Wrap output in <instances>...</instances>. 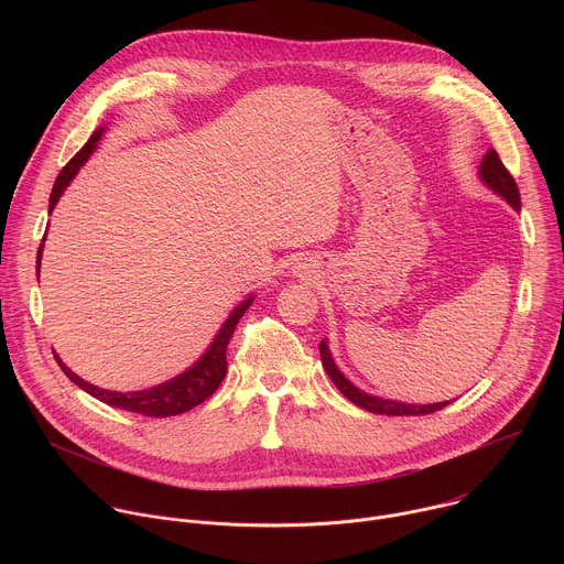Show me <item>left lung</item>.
I'll use <instances>...</instances> for the list:
<instances>
[{
    "label": "left lung",
    "mask_w": 564,
    "mask_h": 564,
    "mask_svg": "<svg viewBox=\"0 0 564 564\" xmlns=\"http://www.w3.org/2000/svg\"><path fill=\"white\" fill-rule=\"evenodd\" d=\"M479 178L489 189H494L498 196H502L516 212H520V192L518 185L513 181V176L509 174V170L502 165V160L498 155L496 149H489V153L485 155L479 165ZM318 352H321V364H324L326 372L330 375V379L335 381V386L341 390V394L346 399H350L355 406L375 413V415H392V417H404V415H429L435 411H442L444 406L453 404V401H437V404H406V401H392V399H381L375 394H368L364 390H359L355 383H350L344 372L337 368L328 344L321 341L318 344Z\"/></svg>",
    "instance_id": "left-lung-1"
}]
</instances>
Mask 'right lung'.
Segmentation results:
<instances>
[{
    "label": "right lung",
    "mask_w": 564,
    "mask_h": 564,
    "mask_svg": "<svg viewBox=\"0 0 564 564\" xmlns=\"http://www.w3.org/2000/svg\"><path fill=\"white\" fill-rule=\"evenodd\" d=\"M105 133V127L96 129L94 135L87 140V144L79 149L68 163L66 167L59 172V176L55 178L53 192H51V200H48V214L55 209L59 196L64 194V189L68 187V183L75 178V174L79 172L89 155L96 151L100 138ZM46 236V234H44ZM42 246H44V238H42ZM42 246L37 250V274H40V261H42ZM254 294H250L246 301H240L231 314L225 318V324L220 326L218 335L214 337L212 346L207 348V352L192 366L187 368L183 375L165 381V383H158L153 388H144V390H135V392H116V390H105L98 388L89 381H85L83 377H77L73 370H68L62 359L55 355L62 372L83 390H87L91 397L105 401V404L120 409V411H129V413H138L144 417H172V415H181L192 411L194 406L203 404V401L214 394V390L220 386V381L225 379L227 372V344L234 335V328L240 321V316L246 314V310L252 305Z\"/></svg>",
    "instance_id": "right-lung-1"
}]
</instances>
